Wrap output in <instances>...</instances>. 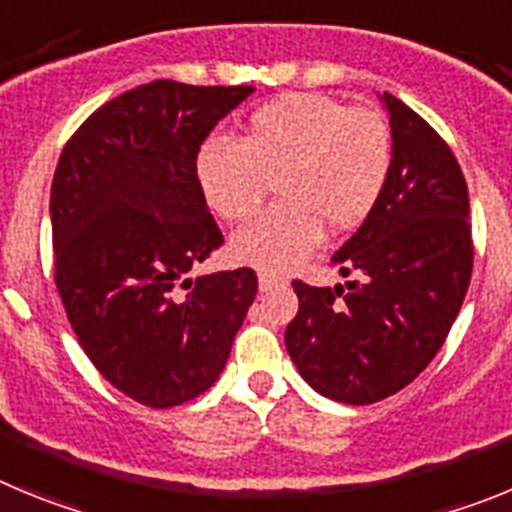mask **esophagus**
I'll return each mask as SVG.
<instances>
[{"instance_id":"obj_1","label":"esophagus","mask_w":512,"mask_h":512,"mask_svg":"<svg viewBox=\"0 0 512 512\" xmlns=\"http://www.w3.org/2000/svg\"><path fill=\"white\" fill-rule=\"evenodd\" d=\"M282 284V279L274 277V274H266V271H259V289L261 292H269V289L279 287Z\"/></svg>"}]
</instances>
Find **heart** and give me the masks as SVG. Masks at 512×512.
<instances>
[{"label": "heart", "mask_w": 512, "mask_h": 512, "mask_svg": "<svg viewBox=\"0 0 512 512\" xmlns=\"http://www.w3.org/2000/svg\"><path fill=\"white\" fill-rule=\"evenodd\" d=\"M390 166V125L377 110L292 92L253 110L238 143L207 140L194 174L207 207L228 223L256 215L274 182L282 202L238 230L230 253L284 271L315 251L325 228L346 233L364 223Z\"/></svg>", "instance_id": "heart-1"}]
</instances>
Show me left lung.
Returning <instances> with one entry per match:
<instances>
[{
  "label": "left lung",
  "mask_w": 512,
  "mask_h": 512,
  "mask_svg": "<svg viewBox=\"0 0 512 512\" xmlns=\"http://www.w3.org/2000/svg\"><path fill=\"white\" fill-rule=\"evenodd\" d=\"M392 128L382 197L336 253V287L295 282L284 343L312 390L372 405L408 387L449 336L472 279L464 174L441 135L405 102L379 94Z\"/></svg>",
  "instance_id": "left-lung-1"
}]
</instances>
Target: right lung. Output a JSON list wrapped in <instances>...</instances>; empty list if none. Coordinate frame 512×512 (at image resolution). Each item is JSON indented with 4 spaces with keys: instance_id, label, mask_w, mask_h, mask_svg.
Masks as SVG:
<instances>
[{
    "instance_id": "add662e5",
    "label": "right lung",
    "mask_w": 512,
    "mask_h": 512,
    "mask_svg": "<svg viewBox=\"0 0 512 512\" xmlns=\"http://www.w3.org/2000/svg\"><path fill=\"white\" fill-rule=\"evenodd\" d=\"M251 92L151 81L102 104L58 158V295L99 374L146 408L210 390L259 289L253 269L187 277L223 246L194 174L197 153Z\"/></svg>"
}]
</instances>
